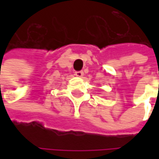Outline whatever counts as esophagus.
<instances>
[{
	"label": "esophagus",
	"instance_id": "1",
	"mask_svg": "<svg viewBox=\"0 0 159 159\" xmlns=\"http://www.w3.org/2000/svg\"><path fill=\"white\" fill-rule=\"evenodd\" d=\"M75 75H76L77 77L81 78V77H83V75H84V73H83L82 70H78V71H75Z\"/></svg>",
	"mask_w": 159,
	"mask_h": 159
}]
</instances>
